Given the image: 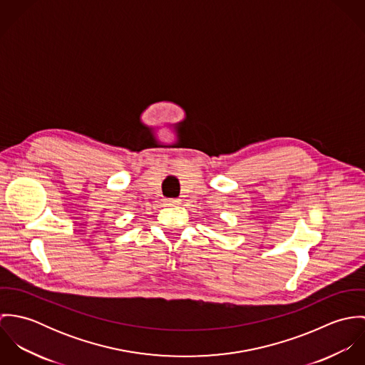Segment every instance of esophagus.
Segmentation results:
<instances>
[{
  "instance_id": "obj_1",
  "label": "esophagus",
  "mask_w": 365,
  "mask_h": 365,
  "mask_svg": "<svg viewBox=\"0 0 365 365\" xmlns=\"http://www.w3.org/2000/svg\"><path fill=\"white\" fill-rule=\"evenodd\" d=\"M165 202V205H168V207H177V205H180V200H177V198H168V200H165L164 201Z\"/></svg>"
}]
</instances>
